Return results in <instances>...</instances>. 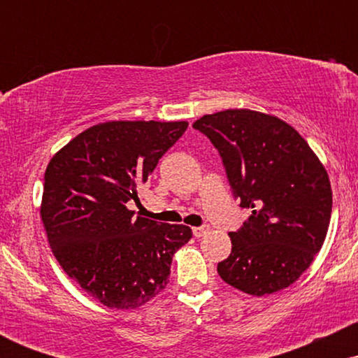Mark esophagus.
I'll list each match as a JSON object with an SVG mask.
<instances>
[{
	"label": "esophagus",
	"mask_w": 358,
	"mask_h": 358,
	"mask_svg": "<svg viewBox=\"0 0 358 358\" xmlns=\"http://www.w3.org/2000/svg\"><path fill=\"white\" fill-rule=\"evenodd\" d=\"M192 231H193V236H195V237H202L203 234L208 231V229H207V225H202V227H193Z\"/></svg>",
	"instance_id": "1"
}]
</instances>
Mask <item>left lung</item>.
<instances>
[{"mask_svg":"<svg viewBox=\"0 0 358 358\" xmlns=\"http://www.w3.org/2000/svg\"><path fill=\"white\" fill-rule=\"evenodd\" d=\"M219 151L232 193L252 215L231 232V256L217 273L254 296L293 285L322 249L331 217V187L308 143L281 119L248 109L193 122Z\"/></svg>","mask_w":358,"mask_h":358,"instance_id":"left-lung-1","label":"left lung"}]
</instances>
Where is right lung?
<instances>
[{"mask_svg": "<svg viewBox=\"0 0 358 358\" xmlns=\"http://www.w3.org/2000/svg\"><path fill=\"white\" fill-rule=\"evenodd\" d=\"M188 122L110 121L64 146L45 171L42 220L62 269L102 305L138 308L165 289L187 225L136 217L138 188Z\"/></svg>", "mask_w": 358, "mask_h": 358, "instance_id": "1", "label": "right lung"}]
</instances>
